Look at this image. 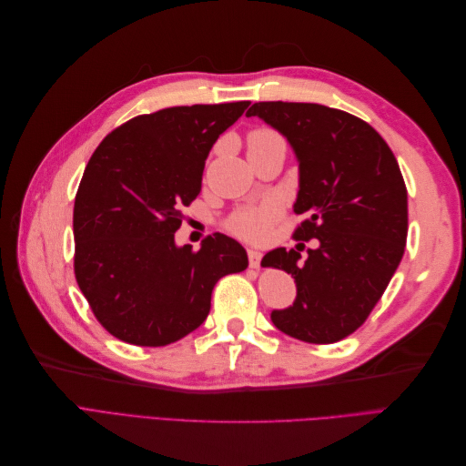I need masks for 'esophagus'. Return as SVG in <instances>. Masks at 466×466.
<instances>
[{
	"mask_svg": "<svg viewBox=\"0 0 466 466\" xmlns=\"http://www.w3.org/2000/svg\"><path fill=\"white\" fill-rule=\"evenodd\" d=\"M260 260H262V252L258 250H248V266L250 268H260Z\"/></svg>",
	"mask_w": 466,
	"mask_h": 466,
	"instance_id": "34e87169",
	"label": "esophagus"
}]
</instances>
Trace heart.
I'll return each instance as SVG.
<instances>
[{"instance_id": "heart-1", "label": "heart", "mask_w": 466, "mask_h": 466, "mask_svg": "<svg viewBox=\"0 0 466 466\" xmlns=\"http://www.w3.org/2000/svg\"><path fill=\"white\" fill-rule=\"evenodd\" d=\"M247 149L248 157L272 149H286V139L272 128H255L247 136ZM279 214L281 209L276 202L243 206L235 209L228 218V228L235 235L247 238V241H260V238L266 237L268 229L272 228V223L279 218Z\"/></svg>"}]
</instances>
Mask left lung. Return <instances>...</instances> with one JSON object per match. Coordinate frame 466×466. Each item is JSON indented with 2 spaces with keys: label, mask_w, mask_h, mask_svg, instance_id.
Listing matches in <instances>:
<instances>
[{
  "label": "left lung",
  "mask_w": 466,
  "mask_h": 466,
  "mask_svg": "<svg viewBox=\"0 0 466 466\" xmlns=\"http://www.w3.org/2000/svg\"><path fill=\"white\" fill-rule=\"evenodd\" d=\"M247 116L284 134L298 155L293 209L305 219L293 238L319 241L305 262L295 248L262 258L298 286L293 305L272 311V322L309 344L342 340L370 317L404 255L408 194L397 157L368 122L338 108L268 101Z\"/></svg>",
  "instance_id": "obj_1"
}]
</instances>
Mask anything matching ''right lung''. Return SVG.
I'll return each instance as SVG.
<instances>
[{
    "label": "right lung",
    "mask_w": 466,
    "mask_h": 466,
    "mask_svg": "<svg viewBox=\"0 0 466 466\" xmlns=\"http://www.w3.org/2000/svg\"><path fill=\"white\" fill-rule=\"evenodd\" d=\"M248 101L168 106L112 130L74 204V272L95 319L118 340L167 346L196 330L218 281L248 266L235 238L177 247L182 208L202 190L206 157Z\"/></svg>",
    "instance_id": "obj_1"
}]
</instances>
